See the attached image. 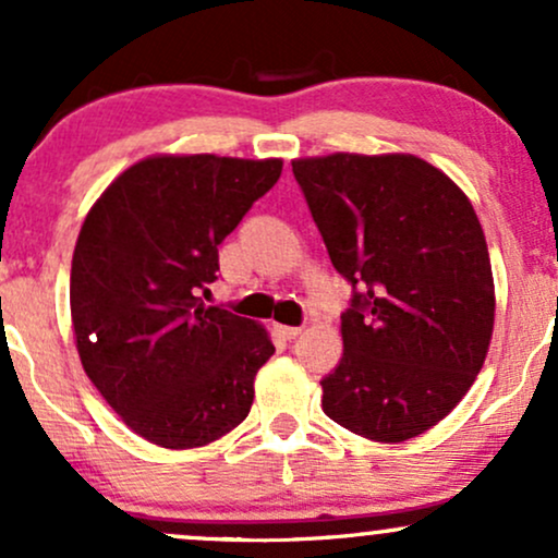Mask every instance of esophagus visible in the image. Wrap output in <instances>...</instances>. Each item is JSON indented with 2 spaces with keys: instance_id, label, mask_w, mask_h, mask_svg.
<instances>
[{
  "instance_id": "34e87169",
  "label": "esophagus",
  "mask_w": 558,
  "mask_h": 558,
  "mask_svg": "<svg viewBox=\"0 0 558 558\" xmlns=\"http://www.w3.org/2000/svg\"><path fill=\"white\" fill-rule=\"evenodd\" d=\"M275 332H278L283 341H293V338H296L301 332V328H291V325H275Z\"/></svg>"
}]
</instances>
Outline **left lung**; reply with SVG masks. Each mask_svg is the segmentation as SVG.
Instances as JSON below:
<instances>
[{
	"mask_svg": "<svg viewBox=\"0 0 558 558\" xmlns=\"http://www.w3.org/2000/svg\"><path fill=\"white\" fill-rule=\"evenodd\" d=\"M332 267L351 283L323 412L401 444L462 401L493 336L488 243L470 198L414 155L293 159Z\"/></svg>",
	"mask_w": 558,
	"mask_h": 558,
	"instance_id": "8db88e82",
	"label": "left lung"
}]
</instances>
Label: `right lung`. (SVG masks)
<instances>
[{
  "label": "right lung",
  "instance_id": "right-lung-1",
  "mask_svg": "<svg viewBox=\"0 0 558 558\" xmlns=\"http://www.w3.org/2000/svg\"><path fill=\"white\" fill-rule=\"evenodd\" d=\"M280 159L146 157L83 220L70 315L88 380L141 438L196 448L233 430L275 354L262 325L207 306L217 246L278 183Z\"/></svg>",
  "mask_w": 558,
  "mask_h": 558
}]
</instances>
